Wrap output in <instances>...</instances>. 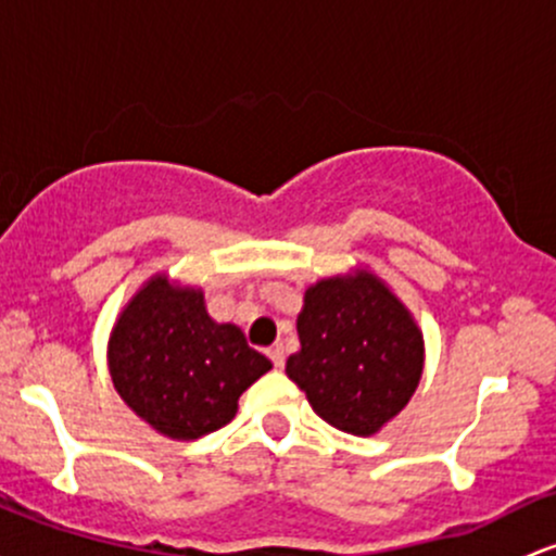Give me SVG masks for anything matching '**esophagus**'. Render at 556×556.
Instances as JSON below:
<instances>
[{
    "instance_id": "esophagus-1",
    "label": "esophagus",
    "mask_w": 556,
    "mask_h": 556,
    "mask_svg": "<svg viewBox=\"0 0 556 556\" xmlns=\"http://www.w3.org/2000/svg\"><path fill=\"white\" fill-rule=\"evenodd\" d=\"M268 358H271V364L274 367H285V345L282 343H274L271 348H268Z\"/></svg>"
}]
</instances>
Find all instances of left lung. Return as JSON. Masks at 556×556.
I'll use <instances>...</instances> for the list:
<instances>
[{
    "instance_id": "8db88e82",
    "label": "left lung",
    "mask_w": 556,
    "mask_h": 556,
    "mask_svg": "<svg viewBox=\"0 0 556 556\" xmlns=\"http://www.w3.org/2000/svg\"><path fill=\"white\" fill-rule=\"evenodd\" d=\"M301 351L288 377L327 425L371 435L419 386L422 332L404 303L371 274L321 279L298 316Z\"/></svg>"
}]
</instances>
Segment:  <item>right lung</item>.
Masks as SVG:
<instances>
[{"label":"right lung","instance_id":"right-lung-1","mask_svg":"<svg viewBox=\"0 0 556 556\" xmlns=\"http://www.w3.org/2000/svg\"><path fill=\"white\" fill-rule=\"evenodd\" d=\"M110 377L144 422L176 441H194L231 422L237 401L271 369L235 325H216L203 292L152 277L121 319L108 348Z\"/></svg>","mask_w":556,"mask_h":556}]
</instances>
